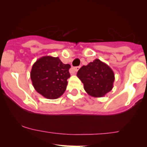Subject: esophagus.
<instances>
[{
  "instance_id": "34e87169",
  "label": "esophagus",
  "mask_w": 147,
  "mask_h": 147,
  "mask_svg": "<svg viewBox=\"0 0 147 147\" xmlns=\"http://www.w3.org/2000/svg\"><path fill=\"white\" fill-rule=\"evenodd\" d=\"M79 68H80V67H79V66H77V67H74V68H72V71H74V73H75V74H76V73L77 72L78 70H79Z\"/></svg>"
}]
</instances>
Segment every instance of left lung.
Instances as JSON below:
<instances>
[{"mask_svg":"<svg viewBox=\"0 0 147 147\" xmlns=\"http://www.w3.org/2000/svg\"><path fill=\"white\" fill-rule=\"evenodd\" d=\"M77 76L84 84V89L93 97H102L112 90L114 72L105 63L95 59L78 71Z\"/></svg>","mask_w":147,"mask_h":147,"instance_id":"left-lung-1","label":"left lung"}]
</instances>
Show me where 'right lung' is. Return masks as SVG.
Instances as JSON below:
<instances>
[{"label":"right lung","mask_w":147,"mask_h":147,"mask_svg":"<svg viewBox=\"0 0 147 147\" xmlns=\"http://www.w3.org/2000/svg\"><path fill=\"white\" fill-rule=\"evenodd\" d=\"M69 64H64L58 57L43 56L37 60L31 70L30 77L34 89L50 100L61 97L66 89L71 76Z\"/></svg>","instance_id":"obj_1"}]
</instances>
